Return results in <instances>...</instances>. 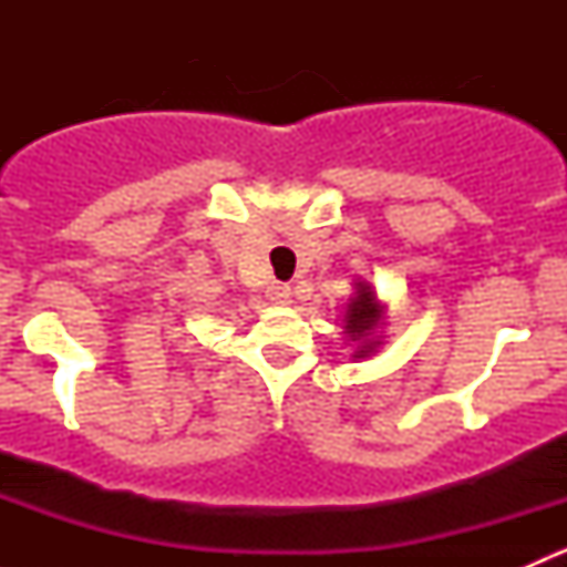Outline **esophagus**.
<instances>
[{"label": "esophagus", "instance_id": "obj_1", "mask_svg": "<svg viewBox=\"0 0 567 567\" xmlns=\"http://www.w3.org/2000/svg\"><path fill=\"white\" fill-rule=\"evenodd\" d=\"M266 296H268V301H271V305H288L290 288H288V285H282V282H271V285H268Z\"/></svg>", "mask_w": 567, "mask_h": 567}]
</instances>
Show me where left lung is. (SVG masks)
<instances>
[{
    "mask_svg": "<svg viewBox=\"0 0 567 567\" xmlns=\"http://www.w3.org/2000/svg\"><path fill=\"white\" fill-rule=\"evenodd\" d=\"M381 318H384V307L375 299L373 288L368 282H357V293L351 296V305H348L346 312V326H342L348 340L357 342V353L353 357H370L381 346Z\"/></svg>",
    "mask_w": 567,
    "mask_h": 567,
    "instance_id": "1",
    "label": "left lung"
}]
</instances>
